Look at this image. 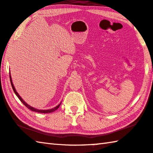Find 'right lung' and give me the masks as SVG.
<instances>
[{"instance_id":"1","label":"right lung","mask_w":153,"mask_h":153,"mask_svg":"<svg viewBox=\"0 0 153 153\" xmlns=\"http://www.w3.org/2000/svg\"><path fill=\"white\" fill-rule=\"evenodd\" d=\"M9 75H10L9 77H10V84H11V85H12V88H13V91H14V92H15V94H16V96L18 97L19 99L20 100H21V102H22V103H23L25 105V106H26L27 108H28L29 109V110H30L31 111H33V112H39V113H51V112H54V111H55L56 110H57V109H58V108H59V105H61V104H62V102H61V103L58 104V105H57V106H55V108H51V109H49V110H39V109H37V108H33V107H32V106H30V105H29L27 103V102H25V101L23 100V98H21V97L20 96V95H19V94H18L17 91H16V89H15V86H14V84H13V83L12 78H11L10 73H9Z\"/></svg>"}]
</instances>
